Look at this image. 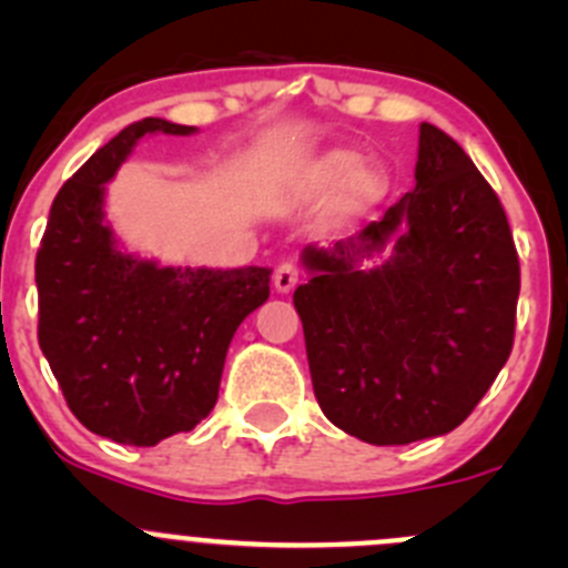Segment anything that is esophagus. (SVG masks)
<instances>
[{"instance_id":"obj_1","label":"esophagus","mask_w":568,"mask_h":568,"mask_svg":"<svg viewBox=\"0 0 568 568\" xmlns=\"http://www.w3.org/2000/svg\"><path fill=\"white\" fill-rule=\"evenodd\" d=\"M296 283H300V268L291 261L280 263V266L274 268V291H277V294H288V291L296 288Z\"/></svg>"}]
</instances>
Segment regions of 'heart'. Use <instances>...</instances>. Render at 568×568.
<instances>
[{
	"instance_id": "1",
	"label": "heart",
	"mask_w": 568,
	"mask_h": 568,
	"mask_svg": "<svg viewBox=\"0 0 568 568\" xmlns=\"http://www.w3.org/2000/svg\"><path fill=\"white\" fill-rule=\"evenodd\" d=\"M313 183L318 192L341 190V214L359 216L382 203L390 192V175L382 164H359L352 151H332L313 170Z\"/></svg>"
}]
</instances>
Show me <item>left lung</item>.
Instances as JSON below:
<instances>
[{
  "instance_id": "1",
  "label": "left lung",
  "mask_w": 568,
  "mask_h": 568,
  "mask_svg": "<svg viewBox=\"0 0 568 568\" xmlns=\"http://www.w3.org/2000/svg\"><path fill=\"white\" fill-rule=\"evenodd\" d=\"M294 291L318 406L371 445L467 420L514 346L519 257L473 159L420 123L415 189L354 236L302 250Z\"/></svg>"
}]
</instances>
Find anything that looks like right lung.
Returning <instances> with one entry per match:
<instances>
[{
	"label": "right lung",
	"instance_id": "add662e5",
	"mask_svg": "<svg viewBox=\"0 0 568 568\" xmlns=\"http://www.w3.org/2000/svg\"><path fill=\"white\" fill-rule=\"evenodd\" d=\"M162 118L131 123L57 192L36 257L38 343L84 428L151 448L192 432L220 395L239 324L268 300L272 268L159 266L120 247L106 186L145 134H194Z\"/></svg>",
	"mask_w": 568,
	"mask_h": 568
}]
</instances>
